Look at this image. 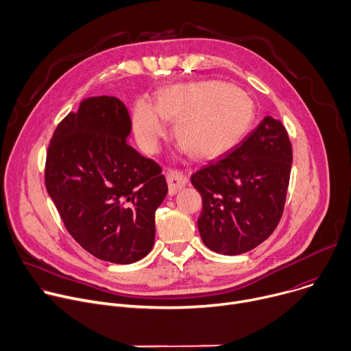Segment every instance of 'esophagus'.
<instances>
[{"label":"esophagus","mask_w":351,"mask_h":351,"mask_svg":"<svg viewBox=\"0 0 351 351\" xmlns=\"http://www.w3.org/2000/svg\"><path fill=\"white\" fill-rule=\"evenodd\" d=\"M167 182L169 186V194L173 195L187 184V178H186V175H183V172H180L178 169H168Z\"/></svg>","instance_id":"34e87169"}]
</instances>
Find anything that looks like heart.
<instances>
[{
    "label": "heart",
    "instance_id": "heart-1",
    "mask_svg": "<svg viewBox=\"0 0 351 351\" xmlns=\"http://www.w3.org/2000/svg\"><path fill=\"white\" fill-rule=\"evenodd\" d=\"M176 121L175 136L195 158H215L236 147L254 121V104L233 86L208 80L164 88L157 106L140 99L133 108V132L147 152H156Z\"/></svg>",
    "mask_w": 351,
    "mask_h": 351
}]
</instances>
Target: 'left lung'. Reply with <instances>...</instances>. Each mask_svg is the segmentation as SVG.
<instances>
[{
    "label": "left lung",
    "instance_id": "1",
    "mask_svg": "<svg viewBox=\"0 0 351 351\" xmlns=\"http://www.w3.org/2000/svg\"><path fill=\"white\" fill-rule=\"evenodd\" d=\"M291 162L285 126L265 117L236 147L193 173L191 184L203 197L197 221L203 243L237 256L267 240L283 214Z\"/></svg>",
    "mask_w": 351,
    "mask_h": 351
}]
</instances>
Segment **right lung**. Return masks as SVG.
I'll return each mask as SVG.
<instances>
[{
  "label": "right lung",
  "instance_id": "add662e5",
  "mask_svg": "<svg viewBox=\"0 0 351 351\" xmlns=\"http://www.w3.org/2000/svg\"><path fill=\"white\" fill-rule=\"evenodd\" d=\"M132 122L117 97H88L57 126L45 187L71 236L94 257L132 264L154 245L168 193L161 167L128 144Z\"/></svg>",
  "mask_w": 351,
  "mask_h": 351
}]
</instances>
